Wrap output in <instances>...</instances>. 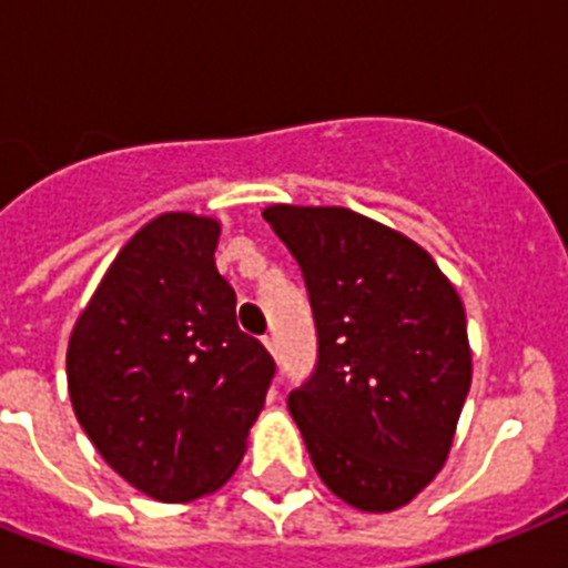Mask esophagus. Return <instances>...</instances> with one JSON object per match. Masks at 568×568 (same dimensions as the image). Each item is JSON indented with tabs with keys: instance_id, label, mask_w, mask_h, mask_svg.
<instances>
[{
	"instance_id": "1",
	"label": "esophagus",
	"mask_w": 568,
	"mask_h": 568,
	"mask_svg": "<svg viewBox=\"0 0 568 568\" xmlns=\"http://www.w3.org/2000/svg\"><path fill=\"white\" fill-rule=\"evenodd\" d=\"M262 345L267 347V354H271V356H276V351H280V347H276V338L274 336L262 338Z\"/></svg>"
}]
</instances>
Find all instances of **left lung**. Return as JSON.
Masks as SVG:
<instances>
[{"instance_id": "obj_1", "label": "left lung", "mask_w": 568, "mask_h": 568, "mask_svg": "<svg viewBox=\"0 0 568 568\" xmlns=\"http://www.w3.org/2000/svg\"><path fill=\"white\" fill-rule=\"evenodd\" d=\"M292 250L318 327V368L288 409L329 493L404 507L439 475L471 386L466 310L404 232L342 205L262 212Z\"/></svg>"}]
</instances>
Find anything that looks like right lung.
Listing matches in <instances>:
<instances>
[{
  "label": "right lung",
  "mask_w": 568,
  "mask_h": 568,
  "mask_svg": "<svg viewBox=\"0 0 568 568\" xmlns=\"http://www.w3.org/2000/svg\"><path fill=\"white\" fill-rule=\"evenodd\" d=\"M221 223L164 212L123 244L67 345L73 413L138 493L185 504L239 468L274 359L235 324Z\"/></svg>",
  "instance_id": "add662e5"
}]
</instances>
